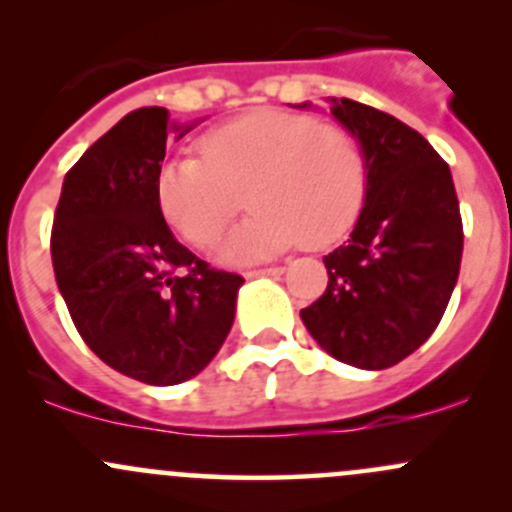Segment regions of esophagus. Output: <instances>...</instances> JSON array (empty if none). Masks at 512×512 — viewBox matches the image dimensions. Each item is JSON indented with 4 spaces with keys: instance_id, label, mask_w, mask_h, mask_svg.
Segmentation results:
<instances>
[{
    "instance_id": "1",
    "label": "esophagus",
    "mask_w": 512,
    "mask_h": 512,
    "mask_svg": "<svg viewBox=\"0 0 512 512\" xmlns=\"http://www.w3.org/2000/svg\"><path fill=\"white\" fill-rule=\"evenodd\" d=\"M285 272V267H267V270H252V272H245L247 280H255V277H275V275H282Z\"/></svg>"
}]
</instances>
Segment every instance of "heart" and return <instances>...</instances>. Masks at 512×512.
<instances>
[{"label":"heart","mask_w":512,"mask_h":512,"mask_svg":"<svg viewBox=\"0 0 512 512\" xmlns=\"http://www.w3.org/2000/svg\"><path fill=\"white\" fill-rule=\"evenodd\" d=\"M200 156L160 168V210L185 240L210 247L247 198L255 213L220 247L232 265L270 260L299 240L329 245L364 203L366 160L356 138L307 113H247L205 133Z\"/></svg>","instance_id":"heart-1"}]
</instances>
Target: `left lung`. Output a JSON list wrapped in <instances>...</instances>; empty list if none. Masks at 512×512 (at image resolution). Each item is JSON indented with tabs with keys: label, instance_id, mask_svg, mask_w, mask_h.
<instances>
[{
	"label": "left lung",
	"instance_id": "1",
	"mask_svg": "<svg viewBox=\"0 0 512 512\" xmlns=\"http://www.w3.org/2000/svg\"><path fill=\"white\" fill-rule=\"evenodd\" d=\"M329 113L364 153L366 193L349 240L324 257L327 289L299 314L334 359L389 369L431 337L458 282L456 188L446 160L399 118L334 96Z\"/></svg>",
	"mask_w": 512,
	"mask_h": 512
}]
</instances>
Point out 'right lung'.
<instances>
[{
	"label": "right lung",
	"mask_w": 512,
	"mask_h": 512,
	"mask_svg": "<svg viewBox=\"0 0 512 512\" xmlns=\"http://www.w3.org/2000/svg\"><path fill=\"white\" fill-rule=\"evenodd\" d=\"M198 123L170 121L160 106L126 113L66 173L51 230L56 285L84 342L151 386L193 379L213 361L245 282L180 245L160 210L165 143Z\"/></svg>",
	"instance_id": "obj_1"
}]
</instances>
